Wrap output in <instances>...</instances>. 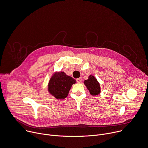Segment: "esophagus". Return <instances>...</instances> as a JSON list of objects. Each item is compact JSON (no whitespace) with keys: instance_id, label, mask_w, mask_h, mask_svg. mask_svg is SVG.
Segmentation results:
<instances>
[{"instance_id":"esophagus-1","label":"esophagus","mask_w":148,"mask_h":148,"mask_svg":"<svg viewBox=\"0 0 148 148\" xmlns=\"http://www.w3.org/2000/svg\"><path fill=\"white\" fill-rule=\"evenodd\" d=\"M82 77H79V78L76 79V81H77V83H80V82H82Z\"/></svg>"}]
</instances>
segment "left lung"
I'll return each mask as SVG.
<instances>
[{
    "mask_svg": "<svg viewBox=\"0 0 148 148\" xmlns=\"http://www.w3.org/2000/svg\"><path fill=\"white\" fill-rule=\"evenodd\" d=\"M84 84L92 96H95L100 93L101 88L100 83L94 76L90 75L87 80L84 81Z\"/></svg>",
    "mask_w": 148,
    "mask_h": 148,
    "instance_id": "obj_1",
    "label": "left lung"
}]
</instances>
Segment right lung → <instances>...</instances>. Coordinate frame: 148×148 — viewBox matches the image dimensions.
I'll list each match as a JSON object with an SVG mask.
<instances>
[{
    "label": "right lung",
    "mask_w": 148,
    "mask_h": 148,
    "mask_svg": "<svg viewBox=\"0 0 148 148\" xmlns=\"http://www.w3.org/2000/svg\"><path fill=\"white\" fill-rule=\"evenodd\" d=\"M76 83L75 79L64 72H56L49 81L48 90L56 99H64L68 96L72 84Z\"/></svg>",
    "instance_id": "right-lung-1"
}]
</instances>
